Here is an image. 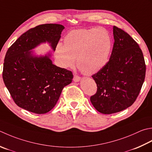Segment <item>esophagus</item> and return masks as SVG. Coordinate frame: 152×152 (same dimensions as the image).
<instances>
[{"label": "esophagus", "instance_id": "1", "mask_svg": "<svg viewBox=\"0 0 152 152\" xmlns=\"http://www.w3.org/2000/svg\"><path fill=\"white\" fill-rule=\"evenodd\" d=\"M80 79H81V78H80L79 76H78V75H74V78H73L74 82H80Z\"/></svg>", "mask_w": 152, "mask_h": 152}]
</instances>
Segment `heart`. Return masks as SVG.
Returning a JSON list of instances; mask_svg holds the SVG:
<instances>
[{
    "label": "heart",
    "mask_w": 152,
    "mask_h": 152,
    "mask_svg": "<svg viewBox=\"0 0 152 152\" xmlns=\"http://www.w3.org/2000/svg\"><path fill=\"white\" fill-rule=\"evenodd\" d=\"M111 39L104 28L72 30L64 39V45L58 43L55 56L62 68L72 67L76 58L77 66L87 75L96 74L109 61Z\"/></svg>",
    "instance_id": "1"
}]
</instances>
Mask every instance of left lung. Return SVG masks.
I'll return each instance as SVG.
<instances>
[{
	"instance_id": "1",
	"label": "left lung",
	"mask_w": 152,
	"mask_h": 152,
	"mask_svg": "<svg viewBox=\"0 0 152 152\" xmlns=\"http://www.w3.org/2000/svg\"><path fill=\"white\" fill-rule=\"evenodd\" d=\"M114 45L109 61L92 76L97 84L92 105L103 114L120 112L131 106L144 82L145 64L138 44L123 29L113 26Z\"/></svg>"
}]
</instances>
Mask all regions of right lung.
<instances>
[{
	"label": "right lung",
	"instance_id": "1",
	"mask_svg": "<svg viewBox=\"0 0 152 152\" xmlns=\"http://www.w3.org/2000/svg\"><path fill=\"white\" fill-rule=\"evenodd\" d=\"M64 29L56 23L37 26L23 34L8 49L2 78L20 107L46 113L55 106L64 86L72 82V72L53 64L49 52L37 56L31 51L46 42L55 50Z\"/></svg>",
	"mask_w": 152,
	"mask_h": 152
}]
</instances>
